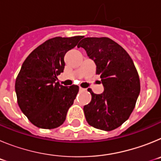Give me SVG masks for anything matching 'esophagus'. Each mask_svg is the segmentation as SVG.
Wrapping results in <instances>:
<instances>
[{"label":"esophagus","instance_id":"34e87169","mask_svg":"<svg viewBox=\"0 0 161 161\" xmlns=\"http://www.w3.org/2000/svg\"><path fill=\"white\" fill-rule=\"evenodd\" d=\"M80 91H85V89H84V88H81V87H80Z\"/></svg>","mask_w":161,"mask_h":161}]
</instances>
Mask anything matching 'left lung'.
Instances as JSON below:
<instances>
[{
    "label": "left lung",
    "instance_id": "obj_1",
    "mask_svg": "<svg viewBox=\"0 0 161 161\" xmlns=\"http://www.w3.org/2000/svg\"><path fill=\"white\" fill-rule=\"evenodd\" d=\"M77 47H83L94 61L104 86L101 94L88 89L92 99L84 106L86 121L97 129L114 130L129 119L140 92L133 60L119 44L106 37L85 38Z\"/></svg>",
    "mask_w": 161,
    "mask_h": 161
}]
</instances>
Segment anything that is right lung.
<instances>
[{"label":"right lung","mask_w":161,"mask_h":161,"mask_svg":"<svg viewBox=\"0 0 161 161\" xmlns=\"http://www.w3.org/2000/svg\"><path fill=\"white\" fill-rule=\"evenodd\" d=\"M83 36L50 38L35 48L25 59L16 78L18 104L32 124L54 129L63 124L67 112L79 91L77 85H59L64 55Z\"/></svg>","instance_id":"1"}]
</instances>
